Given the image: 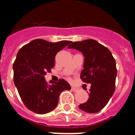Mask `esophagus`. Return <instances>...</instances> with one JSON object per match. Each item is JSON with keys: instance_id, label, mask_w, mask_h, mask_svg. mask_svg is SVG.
Listing matches in <instances>:
<instances>
[{"instance_id": "obj_1", "label": "esophagus", "mask_w": 135, "mask_h": 135, "mask_svg": "<svg viewBox=\"0 0 135 135\" xmlns=\"http://www.w3.org/2000/svg\"><path fill=\"white\" fill-rule=\"evenodd\" d=\"M71 90L73 92H77L78 90H79V88H75V87H72L71 88Z\"/></svg>"}]
</instances>
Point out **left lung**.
<instances>
[{"label":"left lung","instance_id":"obj_1","mask_svg":"<svg viewBox=\"0 0 135 135\" xmlns=\"http://www.w3.org/2000/svg\"><path fill=\"white\" fill-rule=\"evenodd\" d=\"M70 43L69 49L79 50L84 56L81 79L86 84H91L88 92L89 98L79 105V108L86 113H98L106 105L115 92V60L107 47L94 40Z\"/></svg>","mask_w":135,"mask_h":135}]
</instances>
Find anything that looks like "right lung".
I'll return each mask as SVG.
<instances>
[{
	"label": "right lung",
	"instance_id": "1",
	"mask_svg": "<svg viewBox=\"0 0 135 135\" xmlns=\"http://www.w3.org/2000/svg\"><path fill=\"white\" fill-rule=\"evenodd\" d=\"M70 41L49 42L42 39L31 41L20 49L13 64L14 84L23 103L30 110L46 114L53 110L63 90H70L67 81H45L47 72L54 67L58 51L70 44Z\"/></svg>",
	"mask_w": 135,
	"mask_h": 135
}]
</instances>
